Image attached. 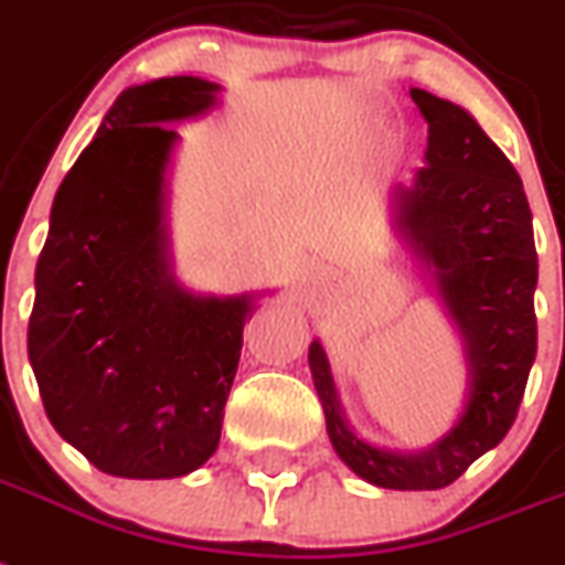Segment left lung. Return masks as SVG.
Here are the masks:
<instances>
[{
    "label": "left lung",
    "mask_w": 565,
    "mask_h": 565,
    "mask_svg": "<svg viewBox=\"0 0 565 565\" xmlns=\"http://www.w3.org/2000/svg\"><path fill=\"white\" fill-rule=\"evenodd\" d=\"M409 97L427 120V152L413 188L393 190V227L459 332L468 401L441 439L401 454L349 427L320 340H311L309 366L332 447L358 477L393 491H436L514 424L537 355V250L523 181L505 152L461 106L424 88Z\"/></svg>",
    "instance_id": "left-lung-1"
}]
</instances>
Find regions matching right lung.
<instances>
[{"label":"right lung","mask_w":565,"mask_h":565,"mask_svg":"<svg viewBox=\"0 0 565 565\" xmlns=\"http://www.w3.org/2000/svg\"><path fill=\"white\" fill-rule=\"evenodd\" d=\"M218 92L188 74L120 92L54 195L28 358L54 430L111 477H184L222 436L256 294L181 288L167 239L170 124Z\"/></svg>","instance_id":"1"}]
</instances>
